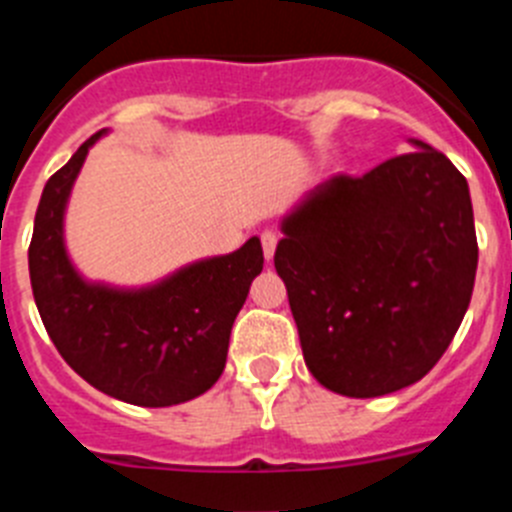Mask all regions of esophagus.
<instances>
[{"label":"esophagus","instance_id":"obj_1","mask_svg":"<svg viewBox=\"0 0 512 512\" xmlns=\"http://www.w3.org/2000/svg\"><path fill=\"white\" fill-rule=\"evenodd\" d=\"M277 241V233H271V230H264V233H261V246H264L266 261H269L271 256H274V251H277Z\"/></svg>","mask_w":512,"mask_h":512}]
</instances>
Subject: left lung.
<instances>
[{
	"mask_svg": "<svg viewBox=\"0 0 512 512\" xmlns=\"http://www.w3.org/2000/svg\"><path fill=\"white\" fill-rule=\"evenodd\" d=\"M369 174H336L282 217L274 266L307 369L330 392L379 397L431 372L477 274L467 179L423 140Z\"/></svg>",
	"mask_w": 512,
	"mask_h": 512,
	"instance_id": "1",
	"label": "left lung"
}]
</instances>
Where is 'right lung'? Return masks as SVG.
Masks as SVG:
<instances>
[{"instance_id":"add662e5","label":"right lung","mask_w":512,"mask_h":512,"mask_svg":"<svg viewBox=\"0 0 512 512\" xmlns=\"http://www.w3.org/2000/svg\"><path fill=\"white\" fill-rule=\"evenodd\" d=\"M104 133L81 143L45 184L27 251L33 297L58 354L94 390L169 408L220 379L230 328L264 269V251L253 235L238 251L192 261L146 287L84 277L66 251L63 217L89 148Z\"/></svg>"}]
</instances>
